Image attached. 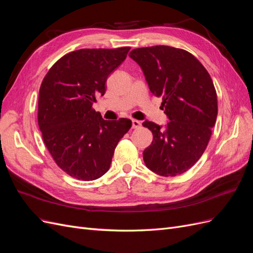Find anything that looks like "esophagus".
Wrapping results in <instances>:
<instances>
[{
    "label": "esophagus",
    "instance_id": "esophagus-1",
    "mask_svg": "<svg viewBox=\"0 0 253 253\" xmlns=\"http://www.w3.org/2000/svg\"><path fill=\"white\" fill-rule=\"evenodd\" d=\"M140 126H141V122L140 121L135 120V119L132 120V127L133 128H139Z\"/></svg>",
    "mask_w": 253,
    "mask_h": 253
}]
</instances>
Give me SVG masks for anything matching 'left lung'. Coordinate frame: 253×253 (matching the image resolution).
<instances>
[{"label":"left lung","mask_w":253,"mask_h":253,"mask_svg":"<svg viewBox=\"0 0 253 253\" xmlns=\"http://www.w3.org/2000/svg\"><path fill=\"white\" fill-rule=\"evenodd\" d=\"M139 64L151 93L163 97L169 122L151 121L153 134L143 151L144 164L160 176H176L193 167L205 152L217 117V96L204 65L192 53L166 45L135 48L128 53Z\"/></svg>","instance_id":"left-lung-1"}]
</instances>
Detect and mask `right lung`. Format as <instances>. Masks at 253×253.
Instances as JSON below:
<instances>
[{"instance_id": "right-lung-1", "label": "right lung", "mask_w": 253, "mask_h": 253, "mask_svg": "<svg viewBox=\"0 0 253 253\" xmlns=\"http://www.w3.org/2000/svg\"><path fill=\"white\" fill-rule=\"evenodd\" d=\"M82 48L66 53L41 83L38 124L55 163L66 174L94 180L108 172L119 140L132 126L126 118L104 120L93 109L106 79L129 50Z\"/></svg>"}]
</instances>
